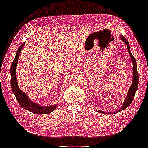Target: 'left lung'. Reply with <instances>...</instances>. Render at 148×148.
Listing matches in <instances>:
<instances>
[{
  "label": "left lung",
  "mask_w": 148,
  "mask_h": 148,
  "mask_svg": "<svg viewBox=\"0 0 148 148\" xmlns=\"http://www.w3.org/2000/svg\"><path fill=\"white\" fill-rule=\"evenodd\" d=\"M121 38L125 43L127 44V47L128 49V51H129V53L130 56V58L132 60V63H133V80H132V85L130 88V89L129 90V92H128V95L127 96L126 99L124 101V103L123 104L122 107H121L119 110H118L116 112H113V113H107V112H104V111H99V113H103L105 114H114L116 112H119V111L125 110V108H127L128 106H129V105L132 103V102L134 99V96H135V94L136 92V90L137 89V87H138V84H139V75H138V72H137V63H136V59L134 58L132 53H131L130 49V45L129 42L127 41V39L125 38L123 35H121Z\"/></svg>",
  "instance_id": "obj_1"
}]
</instances>
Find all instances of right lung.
Masks as SVG:
<instances>
[{"label":"right lung","instance_id":"obj_1","mask_svg":"<svg viewBox=\"0 0 148 148\" xmlns=\"http://www.w3.org/2000/svg\"><path fill=\"white\" fill-rule=\"evenodd\" d=\"M25 43H23L18 48L17 52H16V54L14 61H12L11 66V88L13 91V93L14 94L15 97L17 99L18 103L19 105L23 108L24 109L27 110L30 112L37 114H48L51 113L56 108V105H52L51 106L48 107H42L40 106L37 104L33 103L29 98L26 96V94L23 92L21 90L19 89L18 87V85L17 82V80H16V68L17 66V64L19 60V54H20V51L23 47Z\"/></svg>","mask_w":148,"mask_h":148}]
</instances>
